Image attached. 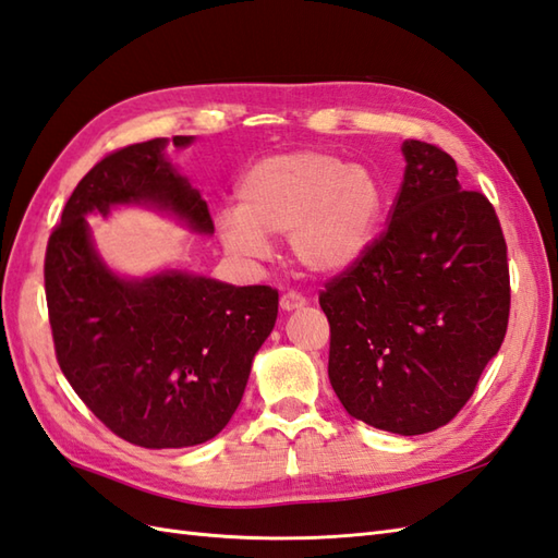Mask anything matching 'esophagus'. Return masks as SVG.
Wrapping results in <instances>:
<instances>
[{
  "instance_id": "1",
  "label": "esophagus",
  "mask_w": 558,
  "mask_h": 558,
  "mask_svg": "<svg viewBox=\"0 0 558 558\" xmlns=\"http://www.w3.org/2000/svg\"><path fill=\"white\" fill-rule=\"evenodd\" d=\"M306 304V298H302L300 292H286L280 298V310L282 312H294V310H302Z\"/></svg>"
}]
</instances>
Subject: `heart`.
I'll return each mask as SVG.
<instances>
[{"mask_svg":"<svg viewBox=\"0 0 558 558\" xmlns=\"http://www.w3.org/2000/svg\"><path fill=\"white\" fill-rule=\"evenodd\" d=\"M240 208H222L216 230L228 252L266 256V234H290L294 260L314 276H338L369 252L384 192L364 165L324 150L260 158L236 186Z\"/></svg>","mask_w":558,"mask_h":558,"instance_id":"heart-1","label":"heart"}]
</instances>
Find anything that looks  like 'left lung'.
<instances>
[{
	"instance_id": "8db88e82",
	"label": "left lung",
	"mask_w": 558,
	"mask_h": 558,
	"mask_svg": "<svg viewBox=\"0 0 558 558\" xmlns=\"http://www.w3.org/2000/svg\"><path fill=\"white\" fill-rule=\"evenodd\" d=\"M388 228L318 294L328 378L354 420L402 436L448 424L499 352L511 312L501 222L438 146L402 144Z\"/></svg>"
}]
</instances>
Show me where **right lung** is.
Returning <instances> with one entry per match:
<instances>
[{"instance_id":"right-lung-1","label":"right lung","mask_w":558,"mask_h":558,"mask_svg":"<svg viewBox=\"0 0 558 558\" xmlns=\"http://www.w3.org/2000/svg\"><path fill=\"white\" fill-rule=\"evenodd\" d=\"M192 136H174L189 146ZM168 138L110 153L76 184L45 252L54 354L86 408L124 441L186 448L225 429L278 316V290L165 270L126 280L102 264L86 216L136 204L213 234L206 201L165 160Z\"/></svg>"}]
</instances>
